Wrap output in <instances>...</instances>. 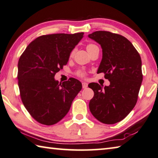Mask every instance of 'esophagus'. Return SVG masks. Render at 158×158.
Here are the masks:
<instances>
[{
	"mask_svg": "<svg viewBox=\"0 0 158 158\" xmlns=\"http://www.w3.org/2000/svg\"><path fill=\"white\" fill-rule=\"evenodd\" d=\"M88 86V84L85 82H82V87L83 88H86Z\"/></svg>",
	"mask_w": 158,
	"mask_h": 158,
	"instance_id": "1",
	"label": "esophagus"
}]
</instances>
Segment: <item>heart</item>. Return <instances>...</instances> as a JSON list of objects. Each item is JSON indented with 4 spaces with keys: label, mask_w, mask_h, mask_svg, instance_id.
I'll list each match as a JSON object with an SVG mask.
<instances>
[{
    "label": "heart",
    "mask_w": 158,
    "mask_h": 158,
    "mask_svg": "<svg viewBox=\"0 0 158 158\" xmlns=\"http://www.w3.org/2000/svg\"><path fill=\"white\" fill-rule=\"evenodd\" d=\"M97 47L96 45L93 44H88L87 46H86V49L88 50V52H90L91 50H93V48ZM74 50H73L72 51L71 54H73L74 53ZM76 74L77 76H78L79 77H81V78H84V77H85V74H86V73H85V71L84 70H78L76 72Z\"/></svg>",
    "instance_id": "heart-1"
}]
</instances>
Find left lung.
<instances>
[{
  "instance_id": "left-lung-1",
  "label": "left lung",
  "mask_w": 158,
  "mask_h": 158,
  "mask_svg": "<svg viewBox=\"0 0 158 158\" xmlns=\"http://www.w3.org/2000/svg\"><path fill=\"white\" fill-rule=\"evenodd\" d=\"M88 37L101 45L103 56L97 73H104L110 81V85L104 88L97 83L88 85L94 91L89 108L99 122L115 124L124 119L137 103L143 79L141 57L120 34L96 31Z\"/></svg>"
}]
</instances>
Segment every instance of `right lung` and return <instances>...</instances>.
Returning <instances> with one entry per match:
<instances>
[{"mask_svg":"<svg viewBox=\"0 0 158 158\" xmlns=\"http://www.w3.org/2000/svg\"><path fill=\"white\" fill-rule=\"evenodd\" d=\"M84 33L42 35L28 45L18 63V84L23 104L41 124H56L66 115L81 90L79 80L59 83L56 73L68 64L70 52Z\"/></svg>","mask_w":158,"mask_h":158,"instance_id":"1","label":"right lung"}]
</instances>
